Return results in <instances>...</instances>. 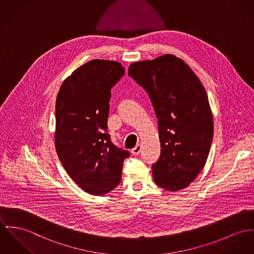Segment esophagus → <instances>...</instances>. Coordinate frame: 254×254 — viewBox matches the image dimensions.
I'll use <instances>...</instances> for the list:
<instances>
[{
	"label": "esophagus",
	"mask_w": 254,
	"mask_h": 254,
	"mask_svg": "<svg viewBox=\"0 0 254 254\" xmlns=\"http://www.w3.org/2000/svg\"><path fill=\"white\" fill-rule=\"evenodd\" d=\"M141 149H142V146L138 144V145H136V146L131 150V154H132L133 156H137V155L140 153Z\"/></svg>",
	"instance_id": "1"
}]
</instances>
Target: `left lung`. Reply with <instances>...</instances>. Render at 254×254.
Wrapping results in <instances>:
<instances>
[{
	"mask_svg": "<svg viewBox=\"0 0 254 254\" xmlns=\"http://www.w3.org/2000/svg\"><path fill=\"white\" fill-rule=\"evenodd\" d=\"M128 75L148 93L158 119L160 156L152 166L156 185L169 191L187 188L204 167L214 135L201 81L171 54L133 63Z\"/></svg>",
	"mask_w": 254,
	"mask_h": 254,
	"instance_id": "8db88e82",
	"label": "left lung"
}]
</instances>
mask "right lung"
Returning <instances> with one entry per match:
<instances>
[{
    "mask_svg": "<svg viewBox=\"0 0 254 254\" xmlns=\"http://www.w3.org/2000/svg\"><path fill=\"white\" fill-rule=\"evenodd\" d=\"M125 74L115 61L92 60L63 82L56 99L55 147L61 163L93 195L111 191L122 180L127 151L107 133L111 88Z\"/></svg>",
    "mask_w": 254,
    "mask_h": 254,
    "instance_id": "right-lung-1",
    "label": "right lung"
}]
</instances>
